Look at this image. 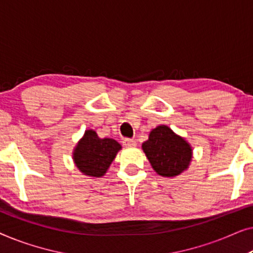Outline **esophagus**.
Masks as SVG:
<instances>
[{
	"label": "esophagus",
	"mask_w": 253,
	"mask_h": 253,
	"mask_svg": "<svg viewBox=\"0 0 253 253\" xmlns=\"http://www.w3.org/2000/svg\"><path fill=\"white\" fill-rule=\"evenodd\" d=\"M123 145L126 147H134L136 146V141L133 139H130V138H126V139L123 140Z\"/></svg>",
	"instance_id": "obj_1"
}]
</instances>
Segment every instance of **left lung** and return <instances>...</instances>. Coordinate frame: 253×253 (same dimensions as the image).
Wrapping results in <instances>:
<instances>
[{
	"mask_svg": "<svg viewBox=\"0 0 253 253\" xmlns=\"http://www.w3.org/2000/svg\"><path fill=\"white\" fill-rule=\"evenodd\" d=\"M141 147L152 168L164 177H174L186 170L192 159L190 144L167 126L154 127Z\"/></svg>",
	"mask_w": 253,
	"mask_h": 253,
	"instance_id": "1",
	"label": "left lung"
}]
</instances>
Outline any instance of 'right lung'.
<instances>
[{"label":"right lung","mask_w":253,"mask_h":253,"mask_svg":"<svg viewBox=\"0 0 253 253\" xmlns=\"http://www.w3.org/2000/svg\"><path fill=\"white\" fill-rule=\"evenodd\" d=\"M122 146L112 138H99L94 130H86L75 147L72 158L84 175L101 177L108 170Z\"/></svg>","instance_id":"obj_1"}]
</instances>
